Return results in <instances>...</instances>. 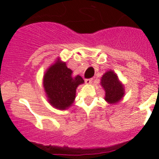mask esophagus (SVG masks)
Instances as JSON below:
<instances>
[{
    "mask_svg": "<svg viewBox=\"0 0 159 159\" xmlns=\"http://www.w3.org/2000/svg\"><path fill=\"white\" fill-rule=\"evenodd\" d=\"M92 81H93V79L92 78H90V79H86L85 80V83L88 84H92Z\"/></svg>",
    "mask_w": 159,
    "mask_h": 159,
    "instance_id": "1",
    "label": "esophagus"
}]
</instances>
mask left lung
<instances>
[{
  "mask_svg": "<svg viewBox=\"0 0 159 159\" xmlns=\"http://www.w3.org/2000/svg\"><path fill=\"white\" fill-rule=\"evenodd\" d=\"M101 85L105 90V99L110 103H116L123 98L124 89L118 80L117 75L109 71L102 75Z\"/></svg>",
  "mask_w": 159,
  "mask_h": 159,
  "instance_id": "left-lung-1",
  "label": "left lung"
}]
</instances>
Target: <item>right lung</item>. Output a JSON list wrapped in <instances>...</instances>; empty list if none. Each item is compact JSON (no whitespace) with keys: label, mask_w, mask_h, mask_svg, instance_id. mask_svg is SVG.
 Listing matches in <instances>:
<instances>
[{"label":"right lung","mask_w":159,"mask_h":159,"mask_svg":"<svg viewBox=\"0 0 159 159\" xmlns=\"http://www.w3.org/2000/svg\"><path fill=\"white\" fill-rule=\"evenodd\" d=\"M71 73L65 63L58 61L49 67L43 76L44 90L54 107L64 110L71 106L75 98L76 88L84 82L80 75L72 78Z\"/></svg>","instance_id":"obj_1"}]
</instances>
